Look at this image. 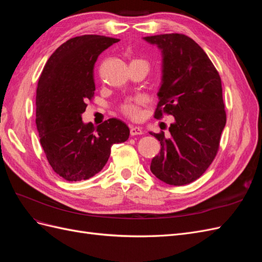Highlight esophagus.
I'll return each instance as SVG.
<instances>
[{
    "label": "esophagus",
    "instance_id": "1",
    "mask_svg": "<svg viewBox=\"0 0 262 262\" xmlns=\"http://www.w3.org/2000/svg\"><path fill=\"white\" fill-rule=\"evenodd\" d=\"M143 133V130H142L141 126L137 125H131L130 126V134L131 136H140V134Z\"/></svg>",
    "mask_w": 262,
    "mask_h": 262
}]
</instances>
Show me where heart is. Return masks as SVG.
Masks as SVG:
<instances>
[{
	"label": "heart",
	"mask_w": 262,
	"mask_h": 262,
	"mask_svg": "<svg viewBox=\"0 0 262 262\" xmlns=\"http://www.w3.org/2000/svg\"><path fill=\"white\" fill-rule=\"evenodd\" d=\"M143 104V99L137 98L134 100L126 101L122 105V112L131 118H138L140 116V106Z\"/></svg>",
	"instance_id": "b5f03b06"
}]
</instances>
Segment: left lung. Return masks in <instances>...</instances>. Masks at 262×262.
<instances>
[{
    "label": "left lung",
    "mask_w": 262,
    "mask_h": 262,
    "mask_svg": "<svg viewBox=\"0 0 262 262\" xmlns=\"http://www.w3.org/2000/svg\"><path fill=\"white\" fill-rule=\"evenodd\" d=\"M162 52V82L155 118L175 119L169 137L149 131L161 143L150 171L166 184L184 186L208 169L226 123L221 77L201 47L180 34L144 37Z\"/></svg>",
    "instance_id": "left-lung-1"
}]
</instances>
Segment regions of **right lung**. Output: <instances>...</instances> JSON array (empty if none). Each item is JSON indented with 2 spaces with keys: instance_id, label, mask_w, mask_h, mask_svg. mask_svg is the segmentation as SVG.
<instances>
[{
  "instance_id": "obj_1",
  "label": "right lung",
  "mask_w": 262,
  "mask_h": 262,
  "mask_svg": "<svg viewBox=\"0 0 262 262\" xmlns=\"http://www.w3.org/2000/svg\"><path fill=\"white\" fill-rule=\"evenodd\" d=\"M119 39L84 35L70 39L47 61L36 93V124L52 169L68 181L86 180L106 165L115 143L129 139L130 129L117 118L96 128L82 120L94 96V66L98 55Z\"/></svg>"
}]
</instances>
